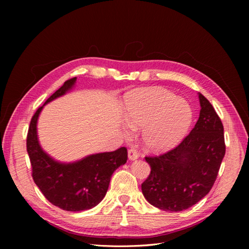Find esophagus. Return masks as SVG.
Wrapping results in <instances>:
<instances>
[{"mask_svg": "<svg viewBox=\"0 0 249 249\" xmlns=\"http://www.w3.org/2000/svg\"><path fill=\"white\" fill-rule=\"evenodd\" d=\"M127 157H129V160L135 161L139 158V154L135 148H131V149H129V152H127Z\"/></svg>", "mask_w": 249, "mask_h": 249, "instance_id": "1", "label": "esophagus"}]
</instances>
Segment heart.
<instances>
[{"instance_id": "1", "label": "heart", "mask_w": 249, "mask_h": 249, "mask_svg": "<svg viewBox=\"0 0 249 249\" xmlns=\"http://www.w3.org/2000/svg\"><path fill=\"white\" fill-rule=\"evenodd\" d=\"M124 114L132 127H141L142 144L150 152L175 146L189 130L192 110L185 100L161 87L138 89L124 101ZM126 126L124 134L129 135Z\"/></svg>"}]
</instances>
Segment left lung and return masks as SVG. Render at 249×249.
Instances as JSON below:
<instances>
[{"label": "left lung", "mask_w": 249, "mask_h": 249, "mask_svg": "<svg viewBox=\"0 0 249 249\" xmlns=\"http://www.w3.org/2000/svg\"><path fill=\"white\" fill-rule=\"evenodd\" d=\"M199 117L179 144L159 157H146L150 166L141 189L145 199L167 212H179L212 189L225 154L223 125L211 103L198 93Z\"/></svg>", "instance_id": "1"}]
</instances>
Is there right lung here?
I'll return each mask as SVG.
<instances>
[{"label": "right lung", "mask_w": 249, "mask_h": 249, "mask_svg": "<svg viewBox=\"0 0 249 249\" xmlns=\"http://www.w3.org/2000/svg\"><path fill=\"white\" fill-rule=\"evenodd\" d=\"M76 81L77 78L67 80L37 109L27 137V152L35 184L51 203L70 212H81L99 205L107 193L113 172L127 160L125 147L89 155L70 163L57 161L42 149L37 135L40 113L47 104L70 92Z\"/></svg>", "instance_id": "add662e5"}]
</instances>
